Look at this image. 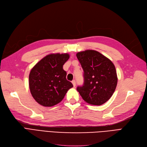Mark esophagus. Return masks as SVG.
I'll return each mask as SVG.
<instances>
[{
  "instance_id": "esophagus-1",
  "label": "esophagus",
  "mask_w": 147,
  "mask_h": 147,
  "mask_svg": "<svg viewBox=\"0 0 147 147\" xmlns=\"http://www.w3.org/2000/svg\"><path fill=\"white\" fill-rule=\"evenodd\" d=\"M72 83L73 84V85H74V87L76 86V82H75V80H72Z\"/></svg>"
}]
</instances>
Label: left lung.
I'll use <instances>...</instances> for the list:
<instances>
[{
    "label": "left lung",
    "mask_w": 147,
    "mask_h": 147,
    "mask_svg": "<svg viewBox=\"0 0 147 147\" xmlns=\"http://www.w3.org/2000/svg\"><path fill=\"white\" fill-rule=\"evenodd\" d=\"M83 70L84 83L77 88L83 99L91 105H100L109 100L116 89L115 67L99 52L88 50L77 53Z\"/></svg>",
    "instance_id": "8db88e82"
}]
</instances>
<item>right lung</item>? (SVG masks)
I'll return each instance as SVG.
<instances>
[{
  "label": "right lung",
  "mask_w": 147,
  "mask_h": 147,
  "mask_svg": "<svg viewBox=\"0 0 147 147\" xmlns=\"http://www.w3.org/2000/svg\"><path fill=\"white\" fill-rule=\"evenodd\" d=\"M68 53L50 54L34 65L29 77L31 94L37 103L44 107L55 105L64 99L73 87L67 80L63 65L69 58Z\"/></svg>",
  "instance_id": "right-lung-1"
}]
</instances>
